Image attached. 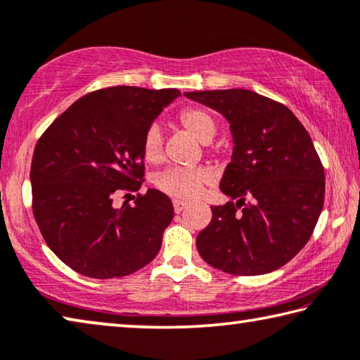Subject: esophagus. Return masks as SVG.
I'll use <instances>...</instances> for the list:
<instances>
[{
	"instance_id": "obj_1",
	"label": "esophagus",
	"mask_w": 360,
	"mask_h": 360,
	"mask_svg": "<svg viewBox=\"0 0 360 360\" xmlns=\"http://www.w3.org/2000/svg\"><path fill=\"white\" fill-rule=\"evenodd\" d=\"M186 205H187L186 202H181V200H174V202H173V207H174L176 213H181V211L186 208Z\"/></svg>"
}]
</instances>
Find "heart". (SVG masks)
Returning a JSON list of instances; mask_svg holds the SVG:
<instances>
[{
    "label": "heart",
    "mask_w": 360,
    "mask_h": 360,
    "mask_svg": "<svg viewBox=\"0 0 360 360\" xmlns=\"http://www.w3.org/2000/svg\"><path fill=\"white\" fill-rule=\"evenodd\" d=\"M179 124L200 142H210L216 134V120L213 113L202 107H187L179 113ZM163 136L157 124H152L142 136V155L147 162L155 163L162 157ZM210 179L205 169L168 168L157 174L155 186L176 200H192L200 195L203 186Z\"/></svg>",
    "instance_id": "obj_1"
}]
</instances>
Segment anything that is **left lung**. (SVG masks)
<instances>
[{"instance_id":"obj_1","label":"left lung","mask_w":360,"mask_h":360,"mask_svg":"<svg viewBox=\"0 0 360 360\" xmlns=\"http://www.w3.org/2000/svg\"><path fill=\"white\" fill-rule=\"evenodd\" d=\"M231 124L232 160L197 250L233 276L278 269L309 240L323 207L325 173L306 128L288 107L250 89L184 93Z\"/></svg>"}]
</instances>
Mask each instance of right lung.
I'll use <instances>...</instances> for the list:
<instances>
[{
  "mask_svg": "<svg viewBox=\"0 0 360 360\" xmlns=\"http://www.w3.org/2000/svg\"><path fill=\"white\" fill-rule=\"evenodd\" d=\"M179 89L112 86L89 93L57 117L32 158L33 216L62 262L93 278L129 276L155 258L173 219L155 189L131 207L120 192L144 181L142 136Z\"/></svg>",
  "mask_w": 360,
  "mask_h": 360,
  "instance_id": "obj_1",
  "label": "right lung"
}]
</instances>
